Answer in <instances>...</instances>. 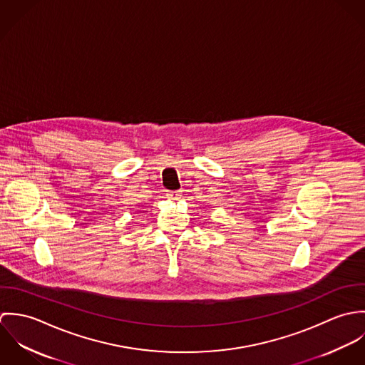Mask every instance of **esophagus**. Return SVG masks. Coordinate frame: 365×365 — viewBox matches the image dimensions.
<instances>
[{"mask_svg": "<svg viewBox=\"0 0 365 365\" xmlns=\"http://www.w3.org/2000/svg\"><path fill=\"white\" fill-rule=\"evenodd\" d=\"M167 198L171 200V201H177V200L181 198V194H180V191H168Z\"/></svg>", "mask_w": 365, "mask_h": 365, "instance_id": "esophagus-1", "label": "esophagus"}]
</instances>
